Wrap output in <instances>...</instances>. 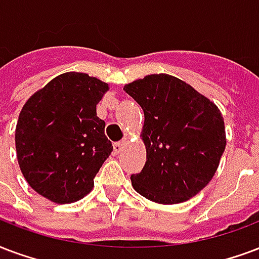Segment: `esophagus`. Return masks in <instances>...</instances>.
Listing matches in <instances>:
<instances>
[{"label": "esophagus", "mask_w": 259, "mask_h": 259, "mask_svg": "<svg viewBox=\"0 0 259 259\" xmlns=\"http://www.w3.org/2000/svg\"><path fill=\"white\" fill-rule=\"evenodd\" d=\"M128 143H130V141H128L127 138H125V139H122V141L117 142V143H114V145H113L114 153H121V151L124 150V147H125Z\"/></svg>", "instance_id": "esophagus-1"}]
</instances>
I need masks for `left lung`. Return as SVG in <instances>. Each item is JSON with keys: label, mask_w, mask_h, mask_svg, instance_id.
Masks as SVG:
<instances>
[{"label": "left lung", "mask_w": 259, "mask_h": 259, "mask_svg": "<svg viewBox=\"0 0 259 259\" xmlns=\"http://www.w3.org/2000/svg\"><path fill=\"white\" fill-rule=\"evenodd\" d=\"M124 91L145 113L146 164L131 176L132 187L161 205L188 201L209 184L225 150L220 109L168 73L147 75L124 85Z\"/></svg>", "instance_id": "left-lung-1"}]
</instances>
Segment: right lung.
Instances as JSON below:
<instances>
[{
  "label": "right lung",
  "instance_id": "add662e5",
  "mask_svg": "<svg viewBox=\"0 0 259 259\" xmlns=\"http://www.w3.org/2000/svg\"><path fill=\"white\" fill-rule=\"evenodd\" d=\"M108 83L65 72L27 100L16 124L17 162L31 188L54 203H73L94 187L113 146L97 105Z\"/></svg>",
  "mask_w": 259,
  "mask_h": 259
}]
</instances>
